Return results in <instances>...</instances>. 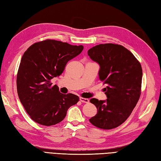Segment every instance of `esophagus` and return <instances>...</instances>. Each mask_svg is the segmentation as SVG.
<instances>
[{"instance_id": "esophagus-1", "label": "esophagus", "mask_w": 161, "mask_h": 161, "mask_svg": "<svg viewBox=\"0 0 161 161\" xmlns=\"http://www.w3.org/2000/svg\"><path fill=\"white\" fill-rule=\"evenodd\" d=\"M80 101L81 102V103H88L89 100L87 98H84V97H80Z\"/></svg>"}]
</instances>
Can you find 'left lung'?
<instances>
[{
    "instance_id": "8db88e82",
    "label": "left lung",
    "mask_w": 161,
    "mask_h": 161,
    "mask_svg": "<svg viewBox=\"0 0 161 161\" xmlns=\"http://www.w3.org/2000/svg\"><path fill=\"white\" fill-rule=\"evenodd\" d=\"M100 65L99 78L107 85L103 91L107 99L92 98L97 114L89 119L93 126L110 130L120 126L130 116L141 95L142 68L133 54L124 46L99 44L87 52Z\"/></svg>"
}]
</instances>
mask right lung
<instances>
[{
	"label": "right lung",
	"mask_w": 161,
	"mask_h": 161,
	"mask_svg": "<svg viewBox=\"0 0 161 161\" xmlns=\"http://www.w3.org/2000/svg\"><path fill=\"white\" fill-rule=\"evenodd\" d=\"M83 46L46 40L35 43L22 57L17 74L18 97L31 118L43 126H53L64 119L68 109L79 97L63 94L50 80L60 76L67 63L83 51Z\"/></svg>",
	"instance_id": "right-lung-1"
}]
</instances>
